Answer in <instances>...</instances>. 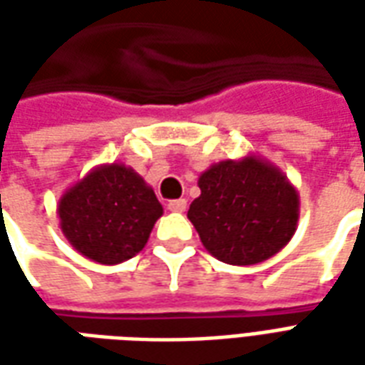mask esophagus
Instances as JSON below:
<instances>
[{
	"label": "esophagus",
	"mask_w": 365,
	"mask_h": 365,
	"mask_svg": "<svg viewBox=\"0 0 365 365\" xmlns=\"http://www.w3.org/2000/svg\"><path fill=\"white\" fill-rule=\"evenodd\" d=\"M168 209L174 211V213H183L187 209V201L185 199H174V201L168 203Z\"/></svg>",
	"instance_id": "34e87169"
}]
</instances>
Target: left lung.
<instances>
[{
    "instance_id": "8db88e82",
    "label": "left lung",
    "mask_w": 365,
    "mask_h": 365,
    "mask_svg": "<svg viewBox=\"0 0 365 365\" xmlns=\"http://www.w3.org/2000/svg\"><path fill=\"white\" fill-rule=\"evenodd\" d=\"M187 219L205 250L230 266H254L287 245L297 230L299 193L269 160L248 154L211 164L197 180Z\"/></svg>"
}]
</instances>
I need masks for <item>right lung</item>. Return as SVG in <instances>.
<instances>
[{
    "label": "right lung",
    "instance_id": "add662e5",
    "mask_svg": "<svg viewBox=\"0 0 365 365\" xmlns=\"http://www.w3.org/2000/svg\"><path fill=\"white\" fill-rule=\"evenodd\" d=\"M56 213L62 235L78 252L115 266L143 250L164 209L143 175L113 162L68 187Z\"/></svg>",
    "mask_w": 365,
    "mask_h": 365
}]
</instances>
